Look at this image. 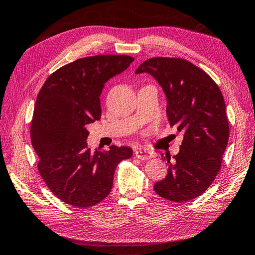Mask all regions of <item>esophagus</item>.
<instances>
[{
	"label": "esophagus",
	"mask_w": 255,
	"mask_h": 255,
	"mask_svg": "<svg viewBox=\"0 0 255 255\" xmlns=\"http://www.w3.org/2000/svg\"><path fill=\"white\" fill-rule=\"evenodd\" d=\"M134 156L138 159H140V160H148V159H150L152 157V154L147 150H143V149H136Z\"/></svg>",
	"instance_id": "esophagus-1"
}]
</instances>
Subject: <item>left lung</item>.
Instances as JSON below:
<instances>
[{
	"mask_svg": "<svg viewBox=\"0 0 255 255\" xmlns=\"http://www.w3.org/2000/svg\"><path fill=\"white\" fill-rule=\"evenodd\" d=\"M141 73L150 74L162 87L169 124L183 133L179 152L164 158L166 178L153 189L167 200H191L207 190L221 168L229 141L222 93L206 72L182 58H149L137 68L136 74Z\"/></svg>",
	"mask_w": 255,
	"mask_h": 255,
	"instance_id": "1",
	"label": "left lung"
}]
</instances>
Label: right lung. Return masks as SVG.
<instances>
[{
    "label": "right lung",
    "instance_id": "add662e5",
    "mask_svg": "<svg viewBox=\"0 0 255 255\" xmlns=\"http://www.w3.org/2000/svg\"><path fill=\"white\" fill-rule=\"evenodd\" d=\"M133 61L127 55L79 58L49 75L37 95L31 125L37 168L49 190L65 203L87 208L104 200L118 163L132 156L131 148L115 144L92 152L86 127L101 119L105 83Z\"/></svg>",
    "mask_w": 255,
    "mask_h": 255
}]
</instances>
